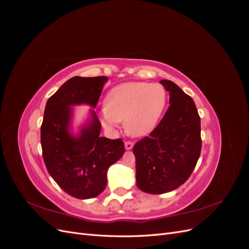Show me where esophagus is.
<instances>
[{
	"label": "esophagus",
	"mask_w": 249,
	"mask_h": 249,
	"mask_svg": "<svg viewBox=\"0 0 249 249\" xmlns=\"http://www.w3.org/2000/svg\"><path fill=\"white\" fill-rule=\"evenodd\" d=\"M133 146H134V143L132 142V141H126V142H124V147H125V149H132L133 148Z\"/></svg>",
	"instance_id": "obj_1"
}]
</instances>
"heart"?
I'll return each mask as SVG.
<instances>
[{
  "instance_id": "heart-1",
  "label": "heart",
  "mask_w": 249,
  "mask_h": 249,
  "mask_svg": "<svg viewBox=\"0 0 249 249\" xmlns=\"http://www.w3.org/2000/svg\"><path fill=\"white\" fill-rule=\"evenodd\" d=\"M166 90L158 83L130 82L111 89L105 99L102 122L107 129H114L123 122L124 130L134 137L152 132L166 104Z\"/></svg>"
}]
</instances>
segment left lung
Returning <instances> with one entry per match:
<instances>
[{
    "instance_id": "obj_1",
    "label": "left lung",
    "mask_w": 249,
    "mask_h": 249,
    "mask_svg": "<svg viewBox=\"0 0 249 249\" xmlns=\"http://www.w3.org/2000/svg\"><path fill=\"white\" fill-rule=\"evenodd\" d=\"M160 83L169 92L170 106L149 136L133 148L137 186L150 194L166 193L183 185L201 150L200 117L191 96L169 80Z\"/></svg>"
}]
</instances>
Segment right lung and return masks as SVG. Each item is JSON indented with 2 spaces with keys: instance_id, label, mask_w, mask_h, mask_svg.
<instances>
[{
  "instance_id": "1",
  "label": "right lung",
  "mask_w": 249,
  "mask_h": 249,
  "mask_svg": "<svg viewBox=\"0 0 249 249\" xmlns=\"http://www.w3.org/2000/svg\"><path fill=\"white\" fill-rule=\"evenodd\" d=\"M108 78L73 77L47 102L40 127L44 164L51 177L71 196L80 199L100 195L107 185V172L124 153L122 139L101 137L102 124L95 112L78 136L70 133L71 106L95 108Z\"/></svg>"
}]
</instances>
